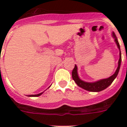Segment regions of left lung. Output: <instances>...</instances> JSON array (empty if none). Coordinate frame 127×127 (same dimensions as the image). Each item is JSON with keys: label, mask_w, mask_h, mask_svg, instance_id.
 I'll return each instance as SVG.
<instances>
[{"label": "left lung", "mask_w": 127, "mask_h": 127, "mask_svg": "<svg viewBox=\"0 0 127 127\" xmlns=\"http://www.w3.org/2000/svg\"><path fill=\"white\" fill-rule=\"evenodd\" d=\"M112 34L113 38L115 39V41L116 42L117 45L119 49V60L118 63V67L117 68L116 71L111 76H110L108 78L100 80L95 82H84L81 79H80V78L78 77V75L77 66H76V65H75L73 70L72 72V78L76 83V84L82 88L84 89L87 91H90V92H98L103 90L105 88H107L109 86H110L113 82V80L115 79V78L117 77V76L119 73V69H120L121 63V53L120 50V45H119L116 35H115L114 32H113Z\"/></svg>", "instance_id": "obj_1"}]
</instances>
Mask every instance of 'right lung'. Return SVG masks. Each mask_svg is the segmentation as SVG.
Here are the masks:
<instances>
[{
    "label": "right lung",
    "instance_id": "obj_1",
    "mask_svg": "<svg viewBox=\"0 0 127 127\" xmlns=\"http://www.w3.org/2000/svg\"><path fill=\"white\" fill-rule=\"evenodd\" d=\"M43 92L40 93V94H36V95H29L30 97H37V96H39L41 95L42 94Z\"/></svg>",
    "mask_w": 127,
    "mask_h": 127
}]
</instances>
